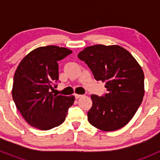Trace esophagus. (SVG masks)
<instances>
[{
	"label": "esophagus",
	"instance_id": "esophagus-1",
	"mask_svg": "<svg viewBox=\"0 0 160 160\" xmlns=\"http://www.w3.org/2000/svg\"><path fill=\"white\" fill-rule=\"evenodd\" d=\"M82 96V94H74V97H75V98H77V99L78 98H81Z\"/></svg>",
	"mask_w": 160,
	"mask_h": 160
}]
</instances>
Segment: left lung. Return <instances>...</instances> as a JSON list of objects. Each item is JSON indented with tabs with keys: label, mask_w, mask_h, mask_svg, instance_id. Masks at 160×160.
<instances>
[{
	"label": "left lung",
	"mask_w": 160,
	"mask_h": 160,
	"mask_svg": "<svg viewBox=\"0 0 160 160\" xmlns=\"http://www.w3.org/2000/svg\"><path fill=\"white\" fill-rule=\"evenodd\" d=\"M78 57L97 81L105 82L107 93L91 95L88 121L98 129L112 131L129 122L144 95V74L132 55L119 46L95 45L85 48Z\"/></svg>",
	"instance_id": "8db88e82"
}]
</instances>
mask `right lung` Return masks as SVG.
<instances>
[{"mask_svg":"<svg viewBox=\"0 0 160 160\" xmlns=\"http://www.w3.org/2000/svg\"><path fill=\"white\" fill-rule=\"evenodd\" d=\"M72 53L55 46L37 48L20 62L13 77L12 95L17 108L30 126L47 130L61 125L74 97L53 94L58 82V62Z\"/></svg>","mask_w":160,"mask_h":160,"instance_id":"obj_1","label":"right lung"}]
</instances>
